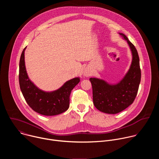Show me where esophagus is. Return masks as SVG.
I'll return each instance as SVG.
<instances>
[{
  "instance_id": "1",
  "label": "esophagus",
  "mask_w": 159,
  "mask_h": 159,
  "mask_svg": "<svg viewBox=\"0 0 159 159\" xmlns=\"http://www.w3.org/2000/svg\"><path fill=\"white\" fill-rule=\"evenodd\" d=\"M91 74H92L91 70H90L89 69V68H86V69L84 70L83 75H84V77H89V75H91Z\"/></svg>"
}]
</instances>
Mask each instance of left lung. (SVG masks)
I'll list each match as a JSON object with an SVG mask.
<instances>
[{
  "label": "left lung",
  "mask_w": 159,
  "mask_h": 159,
  "mask_svg": "<svg viewBox=\"0 0 159 159\" xmlns=\"http://www.w3.org/2000/svg\"><path fill=\"white\" fill-rule=\"evenodd\" d=\"M129 47L132 61L129 69L121 81L110 84L98 78H90L93 87V102L95 107L107 114L120 112L134 101L141 80L140 59L137 49L123 33H119Z\"/></svg>",
  "instance_id": "obj_1"
}]
</instances>
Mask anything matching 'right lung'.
I'll return each mask as SVG.
<instances>
[{
	"label": "right lung",
	"mask_w": 159,
	"mask_h": 159,
	"mask_svg": "<svg viewBox=\"0 0 159 159\" xmlns=\"http://www.w3.org/2000/svg\"><path fill=\"white\" fill-rule=\"evenodd\" d=\"M22 51L19 61V80L21 92L26 102L35 112L44 116H55L66 111L69 107L72 90L80 82L79 77L66 81L60 88L52 92H45L37 87L29 79Z\"/></svg>",
	"instance_id": "right-lung-1"
}]
</instances>
